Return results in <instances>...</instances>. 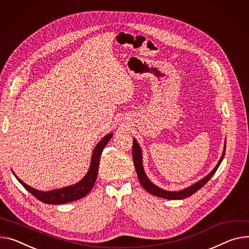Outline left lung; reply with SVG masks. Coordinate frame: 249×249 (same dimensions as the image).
<instances>
[{
	"label": "left lung",
	"instance_id": "obj_1",
	"mask_svg": "<svg viewBox=\"0 0 249 249\" xmlns=\"http://www.w3.org/2000/svg\"><path fill=\"white\" fill-rule=\"evenodd\" d=\"M225 148H226V143L224 145V151L222 153V156L220 158V160L218 161V164L215 166V168L203 179H201L200 181L196 182L195 184L191 185L188 188H185L183 190H180V191H175V192H171V191H166V190H163L159 187H157L156 185H154L152 182L149 180L144 172L143 169V165H142V154H141V149L137 143V141L134 139L133 140V148H132V156H133V162H134V166H135V170L137 172L138 178L141 185L144 187V189L146 191H148L149 193H151L155 196L158 197H162L165 198V199H184V198H187L189 196H191L192 194H194L196 191L199 190L200 188H202L207 182L210 180V178L214 175V173L216 172V170L218 169L220 163L222 162L224 155H225Z\"/></svg>",
	"mask_w": 249,
	"mask_h": 249
}]
</instances>
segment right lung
<instances>
[{"instance_id": "add662e5", "label": "right lung", "mask_w": 249, "mask_h": 249, "mask_svg": "<svg viewBox=\"0 0 249 249\" xmlns=\"http://www.w3.org/2000/svg\"><path fill=\"white\" fill-rule=\"evenodd\" d=\"M112 134H108L105 136L100 142H99L92 154L91 158V164H90V169L86 176L83 178L81 181H79L78 183L68 186L65 188L61 189H56V190H51V191H40L37 189L32 188L31 186L27 185L26 183L16 176V178L18 179L20 183L32 194L34 195L38 200L47 203V204H64V203H68L71 201H75L78 199H81L84 196H86L91 189L93 188L95 181L98 175V170H99V163H100V158L103 149L109 142V140L112 138Z\"/></svg>"}]
</instances>
